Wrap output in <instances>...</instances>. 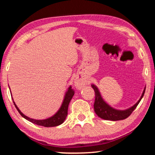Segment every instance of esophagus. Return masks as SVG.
Listing matches in <instances>:
<instances>
[{
	"instance_id": "34e87169",
	"label": "esophagus",
	"mask_w": 155,
	"mask_h": 155,
	"mask_svg": "<svg viewBox=\"0 0 155 155\" xmlns=\"http://www.w3.org/2000/svg\"><path fill=\"white\" fill-rule=\"evenodd\" d=\"M85 85V82H84L82 79H81V78H77L74 81L75 87L77 89H78V90H81V88H83Z\"/></svg>"
}]
</instances>
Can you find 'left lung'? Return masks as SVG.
I'll list each match as a JSON object with an SVG mask.
<instances>
[{
    "mask_svg": "<svg viewBox=\"0 0 155 155\" xmlns=\"http://www.w3.org/2000/svg\"><path fill=\"white\" fill-rule=\"evenodd\" d=\"M91 87L95 91V101H94V111L101 118L107 120H111V121H117V120H122L127 118L135 109L138 104L140 103L146 90L145 87L140 100L133 107L126 110H117L112 108L111 107H110L108 104L104 101V100L101 97L98 87L96 85H91Z\"/></svg>",
    "mask_w": 155,
    "mask_h": 155,
    "instance_id": "1",
    "label": "left lung"
}]
</instances>
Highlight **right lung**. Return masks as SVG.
I'll return each instance as SVG.
<instances>
[{
	"mask_svg": "<svg viewBox=\"0 0 155 155\" xmlns=\"http://www.w3.org/2000/svg\"><path fill=\"white\" fill-rule=\"evenodd\" d=\"M74 94V90L72 89L71 86H70L68 91H66V93L65 94L64 101H63V103L61 104V107H60V109H59V111H57L54 115H52V117L45 120H35V119L30 118V117L26 116L25 115L23 114L20 111V110L18 108V107L16 106V104H15L14 102V104L15 107V108H16V109L18 110V111L20 113V114L22 115L24 118L28 120V121L31 122L33 123V124L39 125V126H42V127H57V126L61 124L62 123L64 122L65 118H66L67 115H68V105H69L70 102L72 100Z\"/></svg>",
	"mask_w": 155,
	"mask_h": 155,
	"instance_id": "1",
	"label": "right lung"
}]
</instances>
